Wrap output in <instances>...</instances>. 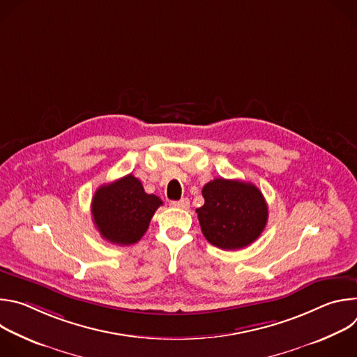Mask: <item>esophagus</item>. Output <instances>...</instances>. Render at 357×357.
I'll return each instance as SVG.
<instances>
[{
	"label": "esophagus",
	"instance_id": "1",
	"mask_svg": "<svg viewBox=\"0 0 357 357\" xmlns=\"http://www.w3.org/2000/svg\"><path fill=\"white\" fill-rule=\"evenodd\" d=\"M171 206L176 208V209H188L189 208V199L183 197L181 200H172L171 202Z\"/></svg>",
	"mask_w": 357,
	"mask_h": 357
}]
</instances>
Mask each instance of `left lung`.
<instances>
[{
    "label": "left lung",
    "instance_id": "obj_1",
    "mask_svg": "<svg viewBox=\"0 0 357 357\" xmlns=\"http://www.w3.org/2000/svg\"><path fill=\"white\" fill-rule=\"evenodd\" d=\"M205 205L196 209L206 240L222 250H240L266 229L268 206L261 190L250 182L216 178L202 189Z\"/></svg>",
    "mask_w": 357,
    "mask_h": 357
}]
</instances>
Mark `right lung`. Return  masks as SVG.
Instances as JSON below:
<instances>
[{"label":"right lung","instance_id":"1","mask_svg":"<svg viewBox=\"0 0 357 357\" xmlns=\"http://www.w3.org/2000/svg\"><path fill=\"white\" fill-rule=\"evenodd\" d=\"M162 200L145 193L134 175L100 186L91 200L93 222L101 237L119 245L137 243Z\"/></svg>","mask_w":357,"mask_h":357}]
</instances>
